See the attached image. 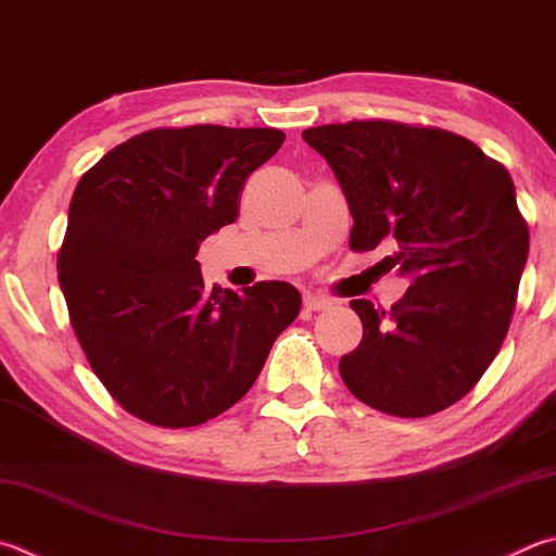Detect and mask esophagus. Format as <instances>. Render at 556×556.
<instances>
[{"instance_id": "esophagus-1", "label": "esophagus", "mask_w": 556, "mask_h": 556, "mask_svg": "<svg viewBox=\"0 0 556 556\" xmlns=\"http://www.w3.org/2000/svg\"><path fill=\"white\" fill-rule=\"evenodd\" d=\"M304 306L308 311H326L332 306V299L323 296V294H313V291H308V294H304Z\"/></svg>"}]
</instances>
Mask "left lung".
<instances>
[{"label":"left lung","instance_id":"1","mask_svg":"<svg viewBox=\"0 0 556 556\" xmlns=\"http://www.w3.org/2000/svg\"><path fill=\"white\" fill-rule=\"evenodd\" d=\"M301 138L326 157L355 226L352 250L408 279L391 311L352 299L365 336L340 377L367 406L432 416L473 389L506 338L530 233L508 169L440 128L350 121Z\"/></svg>","mask_w":556,"mask_h":556}]
</instances>
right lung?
Segmentation results:
<instances>
[{"mask_svg":"<svg viewBox=\"0 0 556 556\" xmlns=\"http://www.w3.org/2000/svg\"><path fill=\"white\" fill-rule=\"evenodd\" d=\"M277 128L187 126L134 136L70 201L58 281L99 381L128 413L191 428L228 410L301 311L287 281L206 289L199 245L238 218L245 179Z\"/></svg>","mask_w":556,"mask_h":556,"instance_id":"add662e5","label":"right lung"}]
</instances>
